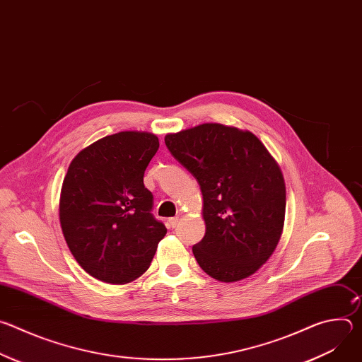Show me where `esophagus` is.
I'll return each mask as SVG.
<instances>
[{"label": "esophagus", "instance_id": "obj_1", "mask_svg": "<svg viewBox=\"0 0 362 362\" xmlns=\"http://www.w3.org/2000/svg\"><path fill=\"white\" fill-rule=\"evenodd\" d=\"M182 218H183V216H182V214L176 215L175 218H170V219H169V225H170L172 228H176V226L179 225V222L182 221Z\"/></svg>", "mask_w": 362, "mask_h": 362}]
</instances>
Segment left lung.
Masks as SVG:
<instances>
[{
    "mask_svg": "<svg viewBox=\"0 0 362 362\" xmlns=\"http://www.w3.org/2000/svg\"><path fill=\"white\" fill-rule=\"evenodd\" d=\"M165 143L202 190L206 232L192 249L199 267L222 282L250 276L284 229L286 190L278 163L255 134L218 123L166 134Z\"/></svg>",
    "mask_w": 362,
    "mask_h": 362,
    "instance_id": "obj_1",
    "label": "left lung"
}]
</instances>
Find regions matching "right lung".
Wrapping results in <instances>:
<instances>
[{
    "label": "right lung",
    "mask_w": 362,
    "mask_h": 362,
    "mask_svg": "<svg viewBox=\"0 0 362 362\" xmlns=\"http://www.w3.org/2000/svg\"><path fill=\"white\" fill-rule=\"evenodd\" d=\"M159 148L146 132H120L83 148L69 166L60 223L76 261L93 278L127 284L143 275L165 238L143 176Z\"/></svg>",
    "instance_id": "1"
}]
</instances>
